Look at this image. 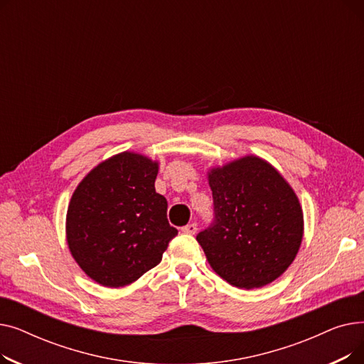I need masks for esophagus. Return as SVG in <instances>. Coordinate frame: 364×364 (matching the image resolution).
I'll return each mask as SVG.
<instances>
[{"instance_id":"1","label":"esophagus","mask_w":364,"mask_h":364,"mask_svg":"<svg viewBox=\"0 0 364 364\" xmlns=\"http://www.w3.org/2000/svg\"><path fill=\"white\" fill-rule=\"evenodd\" d=\"M181 232L186 235H195L198 232V225H196V223H190V224L181 227Z\"/></svg>"}]
</instances>
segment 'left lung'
<instances>
[{"label": "left lung", "instance_id": "1", "mask_svg": "<svg viewBox=\"0 0 364 364\" xmlns=\"http://www.w3.org/2000/svg\"><path fill=\"white\" fill-rule=\"evenodd\" d=\"M209 186L214 220L196 236L208 262L240 289L276 280L295 259L304 233L291 186L257 156L211 169Z\"/></svg>", "mask_w": 364, "mask_h": 364}]
</instances>
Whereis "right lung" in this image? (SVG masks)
<instances>
[{
	"label": "right lung",
	"instance_id": "obj_1",
	"mask_svg": "<svg viewBox=\"0 0 364 364\" xmlns=\"http://www.w3.org/2000/svg\"><path fill=\"white\" fill-rule=\"evenodd\" d=\"M158 164L124 151L95 166L72 195L66 235L81 269L107 288H119L158 265L178 233L156 193Z\"/></svg>",
	"mask_w": 364,
	"mask_h": 364
}]
</instances>
